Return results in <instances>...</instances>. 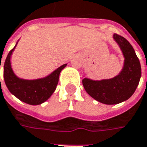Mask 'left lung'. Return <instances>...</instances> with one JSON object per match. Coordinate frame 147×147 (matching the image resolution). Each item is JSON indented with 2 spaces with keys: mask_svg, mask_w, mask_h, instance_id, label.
Listing matches in <instances>:
<instances>
[{
  "mask_svg": "<svg viewBox=\"0 0 147 147\" xmlns=\"http://www.w3.org/2000/svg\"><path fill=\"white\" fill-rule=\"evenodd\" d=\"M113 39L124 58L119 73L111 79L98 80L84 78L82 80L84 88L89 96L107 105L118 104L128 100L135 92L142 76L139 59L131 44L117 34L113 35Z\"/></svg>",
  "mask_w": 147,
  "mask_h": 147,
  "instance_id": "1",
  "label": "left lung"
}]
</instances>
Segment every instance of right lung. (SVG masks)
Here are the masks:
<instances>
[{
	"instance_id": "add662e5",
	"label": "right lung",
	"mask_w": 147,
	"mask_h": 147,
	"mask_svg": "<svg viewBox=\"0 0 147 147\" xmlns=\"http://www.w3.org/2000/svg\"><path fill=\"white\" fill-rule=\"evenodd\" d=\"M18 42L8 53L4 64V80L9 91L17 98L29 105H40L47 101L54 93L59 75L67 64H63L43 78L26 80L19 78L11 67V56ZM1 67V64H0ZM1 69V67H0Z\"/></svg>"
}]
</instances>
